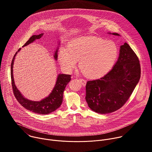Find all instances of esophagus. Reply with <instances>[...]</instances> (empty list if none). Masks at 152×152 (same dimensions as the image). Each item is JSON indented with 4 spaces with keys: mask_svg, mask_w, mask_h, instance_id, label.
Here are the masks:
<instances>
[{
    "mask_svg": "<svg viewBox=\"0 0 152 152\" xmlns=\"http://www.w3.org/2000/svg\"><path fill=\"white\" fill-rule=\"evenodd\" d=\"M79 81L81 83V84L83 85V86H85L86 85V82L85 80L83 79H79Z\"/></svg>",
    "mask_w": 152,
    "mask_h": 152,
    "instance_id": "obj_1",
    "label": "esophagus"
}]
</instances>
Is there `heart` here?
I'll return each instance as SVG.
<instances>
[{
    "label": "heart",
    "instance_id": "obj_1",
    "mask_svg": "<svg viewBox=\"0 0 152 152\" xmlns=\"http://www.w3.org/2000/svg\"><path fill=\"white\" fill-rule=\"evenodd\" d=\"M117 56L118 48L114 42L96 37H84L72 41L67 48H62L58 59L61 66L69 71L79 61V68L84 75L96 79L108 72Z\"/></svg>",
    "mask_w": 152,
    "mask_h": 152
}]
</instances>
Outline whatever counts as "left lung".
Wrapping results in <instances>:
<instances>
[{
  "label": "left lung",
  "instance_id": "obj_1",
  "mask_svg": "<svg viewBox=\"0 0 152 152\" xmlns=\"http://www.w3.org/2000/svg\"><path fill=\"white\" fill-rule=\"evenodd\" d=\"M114 35H119L113 33ZM141 76L139 59L127 42L120 46V55L113 69L99 79L86 85L85 99L93 111L99 114L113 113L131 97Z\"/></svg>",
  "mask_w": 152,
  "mask_h": 152
}]
</instances>
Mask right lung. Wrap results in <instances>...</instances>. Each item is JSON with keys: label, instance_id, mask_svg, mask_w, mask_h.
<instances>
[{"label": "right lung", "instance_id": "right-lung-1", "mask_svg": "<svg viewBox=\"0 0 152 152\" xmlns=\"http://www.w3.org/2000/svg\"><path fill=\"white\" fill-rule=\"evenodd\" d=\"M42 35L43 34H41L38 35H35L32 36L29 39V40L23 45V47L28 45L29 44L32 42L35 39H38L41 38ZM20 50V49H19L14 55L11 64V84H12L13 93L15 97L16 98L17 101L20 103V104L22 105V106L25 107L26 110H29L33 113L44 115V114H48L55 111L62 104V98H63V92L66 87V85L71 80L72 76L70 75H64V74L59 75L57 78V80H56L55 87L53 91H52V93L50 94V95L48 97L42 99L39 102H34V101L28 100L21 95L20 92L18 90L16 86L15 85L14 78H13L12 68H13L14 61L17 52H18ZM57 51L58 50H56V52L54 56L55 59H57V58H58Z\"/></svg>", "mask_w": 152, "mask_h": 152}]
</instances>
